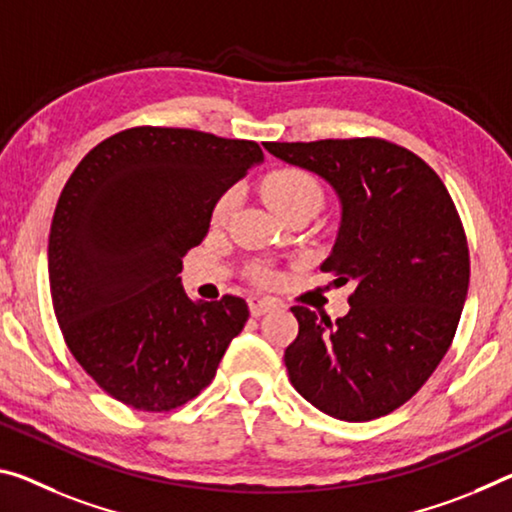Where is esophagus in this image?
Masks as SVG:
<instances>
[{"mask_svg":"<svg viewBox=\"0 0 512 512\" xmlns=\"http://www.w3.org/2000/svg\"><path fill=\"white\" fill-rule=\"evenodd\" d=\"M280 303L275 298H266V296H250L248 298V307H250V314L253 316H262L266 312H271L273 307H278Z\"/></svg>","mask_w":512,"mask_h":512,"instance_id":"1","label":"esophagus"}]
</instances>
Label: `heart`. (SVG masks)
Wrapping results in <instances>:
<instances>
[{
    "instance_id": "obj_1",
    "label": "heart",
    "mask_w": 512,
    "mask_h": 512,
    "mask_svg": "<svg viewBox=\"0 0 512 512\" xmlns=\"http://www.w3.org/2000/svg\"><path fill=\"white\" fill-rule=\"evenodd\" d=\"M262 196L275 214L289 212L294 207H319L321 202V186L314 180L310 173L298 168H282L275 170L269 177H266L262 184ZM230 196H223L216 202L214 209V221H223L227 209H230ZM262 280H271L269 273H259Z\"/></svg>"
}]
</instances>
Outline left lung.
Returning <instances> with one entry per match:
<instances>
[{"label":"left lung","instance_id":"left-lung-1","mask_svg":"<svg viewBox=\"0 0 512 512\" xmlns=\"http://www.w3.org/2000/svg\"><path fill=\"white\" fill-rule=\"evenodd\" d=\"M319 175L339 200V230L321 271L355 282L332 323L294 305L285 364L296 392L326 415L371 421L419 392L449 351L469 287L456 205L435 170L383 139L264 143Z\"/></svg>","mask_w":512,"mask_h":512}]
</instances>
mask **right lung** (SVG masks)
<instances>
[{
    "label": "right lung",
    "instance_id": "add662e5",
    "mask_svg": "<svg viewBox=\"0 0 512 512\" xmlns=\"http://www.w3.org/2000/svg\"><path fill=\"white\" fill-rule=\"evenodd\" d=\"M262 161L255 141L134 127L95 145L63 186L47 246L54 314L113 399L164 412L212 383L250 312L237 296H186L182 257Z\"/></svg>",
    "mask_w": 512,
    "mask_h": 512
}]
</instances>
